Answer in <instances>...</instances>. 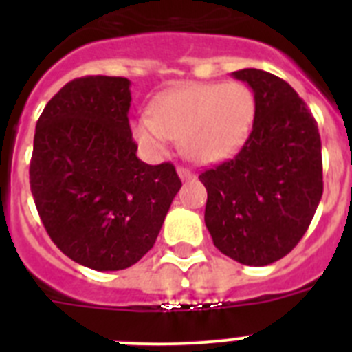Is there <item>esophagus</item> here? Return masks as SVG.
Listing matches in <instances>:
<instances>
[{
    "label": "esophagus",
    "mask_w": 352,
    "mask_h": 352,
    "mask_svg": "<svg viewBox=\"0 0 352 352\" xmlns=\"http://www.w3.org/2000/svg\"><path fill=\"white\" fill-rule=\"evenodd\" d=\"M178 176L183 179V182H186V179L195 178V174L192 173L190 169H186V167H178Z\"/></svg>",
    "instance_id": "1"
}]
</instances>
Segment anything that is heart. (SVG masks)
I'll return each instance as SVG.
<instances>
[{
	"label": "heart",
	"mask_w": 352,
	"mask_h": 352,
	"mask_svg": "<svg viewBox=\"0 0 352 352\" xmlns=\"http://www.w3.org/2000/svg\"><path fill=\"white\" fill-rule=\"evenodd\" d=\"M256 118V96L241 82L186 84L162 95L151 116H139L132 133L146 153L164 157L174 141L197 164L234 157Z\"/></svg>",
	"instance_id": "1"
}]
</instances>
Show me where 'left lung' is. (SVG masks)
<instances>
[{"instance_id": "left-lung-1", "label": "left lung", "mask_w": 352, "mask_h": 352, "mask_svg": "<svg viewBox=\"0 0 352 352\" xmlns=\"http://www.w3.org/2000/svg\"><path fill=\"white\" fill-rule=\"evenodd\" d=\"M256 96L243 148L204 170V222L214 247L247 266L287 256L309 229L322 195L321 135L307 104L280 77L257 68L232 72Z\"/></svg>"}]
</instances>
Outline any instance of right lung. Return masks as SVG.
Returning a JSON list of instances; mask_svg holds the SVG:
<instances>
[{
	"label": "right lung",
	"instance_id": "add662e5",
	"mask_svg": "<svg viewBox=\"0 0 352 352\" xmlns=\"http://www.w3.org/2000/svg\"><path fill=\"white\" fill-rule=\"evenodd\" d=\"M125 77L65 84L36 121L31 194L43 227L72 261L96 272L138 263L182 188L173 164L139 160Z\"/></svg>",
	"mask_w": 352,
	"mask_h": 352
}]
</instances>
